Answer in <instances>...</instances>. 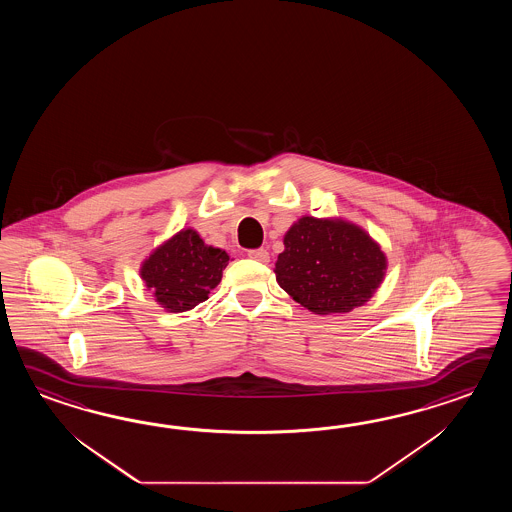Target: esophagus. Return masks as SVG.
Instances as JSON below:
<instances>
[{
	"label": "esophagus",
	"mask_w": 512,
	"mask_h": 512,
	"mask_svg": "<svg viewBox=\"0 0 512 512\" xmlns=\"http://www.w3.org/2000/svg\"><path fill=\"white\" fill-rule=\"evenodd\" d=\"M249 258L254 261H260V263H267L269 261V252L265 251V249H254V251H249Z\"/></svg>",
	"instance_id": "1"
}]
</instances>
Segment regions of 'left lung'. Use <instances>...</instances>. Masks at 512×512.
Returning a JSON list of instances; mask_svg holds the SVG:
<instances>
[{"label": "left lung", "instance_id": "left-lung-1", "mask_svg": "<svg viewBox=\"0 0 512 512\" xmlns=\"http://www.w3.org/2000/svg\"><path fill=\"white\" fill-rule=\"evenodd\" d=\"M283 245L276 282L315 315L366 304L388 269L381 245L346 219L304 216L285 232Z\"/></svg>", "mask_w": 512, "mask_h": 512}]
</instances>
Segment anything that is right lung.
Here are the masks:
<instances>
[{
	"label": "right lung",
	"instance_id": "right-lung-1",
	"mask_svg": "<svg viewBox=\"0 0 512 512\" xmlns=\"http://www.w3.org/2000/svg\"><path fill=\"white\" fill-rule=\"evenodd\" d=\"M229 260L227 252L207 245L196 230L183 229L142 261L141 278L168 313H185L208 300Z\"/></svg>",
	"mask_w": 512,
	"mask_h": 512
}]
</instances>
